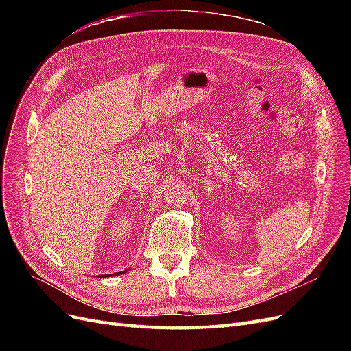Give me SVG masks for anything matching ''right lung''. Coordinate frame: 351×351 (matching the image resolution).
<instances>
[{
	"label": "right lung",
	"mask_w": 351,
	"mask_h": 351,
	"mask_svg": "<svg viewBox=\"0 0 351 351\" xmlns=\"http://www.w3.org/2000/svg\"><path fill=\"white\" fill-rule=\"evenodd\" d=\"M117 274H119V272H117ZM99 277H101V275H99Z\"/></svg>",
	"instance_id": "1"
}]
</instances>
